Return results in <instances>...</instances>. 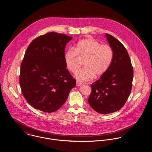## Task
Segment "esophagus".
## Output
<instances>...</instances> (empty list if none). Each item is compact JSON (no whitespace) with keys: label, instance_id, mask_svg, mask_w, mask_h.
<instances>
[{"label":"esophagus","instance_id":"1","mask_svg":"<svg viewBox=\"0 0 152 152\" xmlns=\"http://www.w3.org/2000/svg\"><path fill=\"white\" fill-rule=\"evenodd\" d=\"M81 85H82L81 83H80V82H78V81H77V82H76V85H77V86H81Z\"/></svg>","mask_w":152,"mask_h":152}]
</instances>
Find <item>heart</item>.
<instances>
[{"label": "heart", "mask_w": 152, "mask_h": 152, "mask_svg": "<svg viewBox=\"0 0 152 152\" xmlns=\"http://www.w3.org/2000/svg\"><path fill=\"white\" fill-rule=\"evenodd\" d=\"M78 56L85 58V67L78 69L75 77L81 82L91 80L103 75L110 66L113 52L110 46L100 45V43L92 38H88L78 42L75 50L68 49L64 54V61L68 69L75 72L78 68Z\"/></svg>", "instance_id": "heart-1"}]
</instances>
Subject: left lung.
<instances>
[{
  "instance_id": "8db88e82",
  "label": "left lung",
  "mask_w": 152,
  "mask_h": 152,
  "mask_svg": "<svg viewBox=\"0 0 152 152\" xmlns=\"http://www.w3.org/2000/svg\"><path fill=\"white\" fill-rule=\"evenodd\" d=\"M113 49V56L107 70L91 85L88 98L91 107L100 114L120 110L131 94L134 76L131 59L124 45L110 34H106Z\"/></svg>"
}]
</instances>
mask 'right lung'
Here are the masks:
<instances>
[{
    "instance_id": "add662e5",
    "label": "right lung",
    "mask_w": 152,
    "mask_h": 152,
    "mask_svg": "<svg viewBox=\"0 0 152 152\" xmlns=\"http://www.w3.org/2000/svg\"><path fill=\"white\" fill-rule=\"evenodd\" d=\"M72 38L51 32L29 45L21 64L19 81L23 96L34 108L49 113L57 110L76 86L64 61L65 48Z\"/></svg>"
}]
</instances>
